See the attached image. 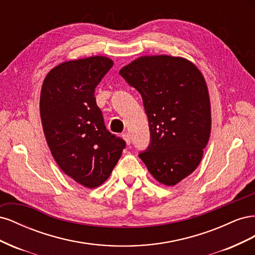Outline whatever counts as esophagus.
<instances>
[{"label": "esophagus", "mask_w": 255, "mask_h": 255, "mask_svg": "<svg viewBox=\"0 0 255 255\" xmlns=\"http://www.w3.org/2000/svg\"><path fill=\"white\" fill-rule=\"evenodd\" d=\"M122 138H123V139L126 140V142H127L128 144H129V143H130V135H129L128 132H126V133H123V134H122Z\"/></svg>", "instance_id": "1"}]
</instances>
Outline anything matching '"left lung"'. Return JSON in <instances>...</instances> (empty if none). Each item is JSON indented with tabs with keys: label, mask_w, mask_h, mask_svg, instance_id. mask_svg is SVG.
Instances as JSON below:
<instances>
[{
	"label": "left lung",
	"mask_w": 255,
	"mask_h": 255,
	"mask_svg": "<svg viewBox=\"0 0 255 255\" xmlns=\"http://www.w3.org/2000/svg\"><path fill=\"white\" fill-rule=\"evenodd\" d=\"M119 74L142 98L150 143L141 160L159 183L172 186L201 161L211 134V104L204 78L187 59L144 56Z\"/></svg>",
	"instance_id": "8db88e82"
}]
</instances>
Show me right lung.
Listing matches in <instances>:
<instances>
[{"mask_svg":"<svg viewBox=\"0 0 255 255\" xmlns=\"http://www.w3.org/2000/svg\"><path fill=\"white\" fill-rule=\"evenodd\" d=\"M113 65L103 56L66 61L42 84L40 116L52 155L67 175L88 188L107 180L127 145L106 128L95 98Z\"/></svg>","mask_w":255,"mask_h":255,"instance_id":"add662e5","label":"right lung"}]
</instances>
